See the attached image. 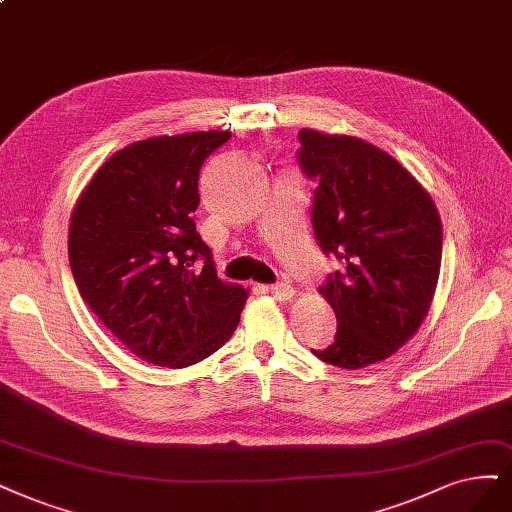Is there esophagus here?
Returning <instances> with one entry per match:
<instances>
[{"label":"esophagus","mask_w":512,"mask_h":512,"mask_svg":"<svg viewBox=\"0 0 512 512\" xmlns=\"http://www.w3.org/2000/svg\"><path fill=\"white\" fill-rule=\"evenodd\" d=\"M267 292L269 294H273L277 301H292L294 298V294H296V290L292 288V286H288V284H275V286H269L267 288Z\"/></svg>","instance_id":"34e87169"}]
</instances>
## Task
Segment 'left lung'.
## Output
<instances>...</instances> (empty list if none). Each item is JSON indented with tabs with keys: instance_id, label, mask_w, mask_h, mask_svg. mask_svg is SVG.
<instances>
[{
	"instance_id": "1",
	"label": "left lung",
	"mask_w": 512,
	"mask_h": 512,
	"mask_svg": "<svg viewBox=\"0 0 512 512\" xmlns=\"http://www.w3.org/2000/svg\"><path fill=\"white\" fill-rule=\"evenodd\" d=\"M298 139V161L320 180L315 237L343 264L320 288L337 337L311 351L332 366L366 368L394 356L428 315L443 224L430 192L392 154L354 135L303 129Z\"/></svg>"
}]
</instances>
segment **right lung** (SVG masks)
<instances>
[{
    "instance_id": "right-lung-1",
    "label": "right lung",
    "mask_w": 512,
    "mask_h": 512,
    "mask_svg": "<svg viewBox=\"0 0 512 512\" xmlns=\"http://www.w3.org/2000/svg\"><path fill=\"white\" fill-rule=\"evenodd\" d=\"M228 137L190 131L129 144L93 173L69 218V267L80 296L148 364L205 360L231 339L248 301L250 290L218 277L192 218L201 165Z\"/></svg>"
}]
</instances>
